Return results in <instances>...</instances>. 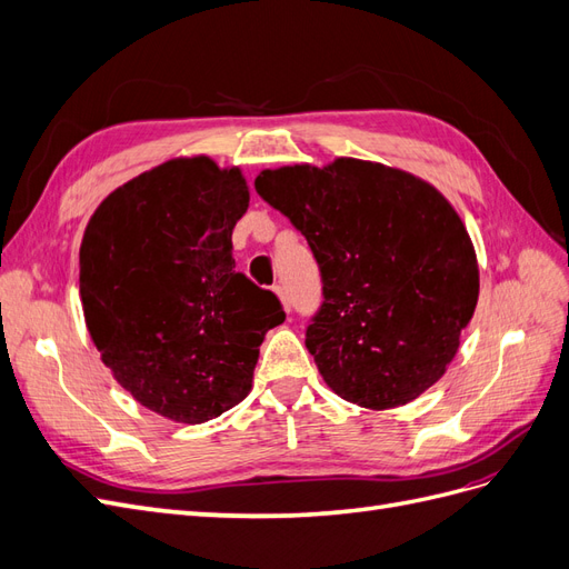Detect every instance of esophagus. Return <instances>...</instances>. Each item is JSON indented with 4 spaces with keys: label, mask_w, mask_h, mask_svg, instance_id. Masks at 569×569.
<instances>
[{
    "label": "esophagus",
    "mask_w": 569,
    "mask_h": 569,
    "mask_svg": "<svg viewBox=\"0 0 569 569\" xmlns=\"http://www.w3.org/2000/svg\"><path fill=\"white\" fill-rule=\"evenodd\" d=\"M274 295L280 297V301H282V306H284V311L289 313V311H291V299H289L287 287H284V284H278V287H274Z\"/></svg>",
    "instance_id": "34e87169"
}]
</instances>
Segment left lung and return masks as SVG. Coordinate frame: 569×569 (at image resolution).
Masks as SVG:
<instances>
[{"label": "left lung", "instance_id": "obj_1", "mask_svg": "<svg viewBox=\"0 0 569 569\" xmlns=\"http://www.w3.org/2000/svg\"><path fill=\"white\" fill-rule=\"evenodd\" d=\"M253 184L320 268L306 347L327 387L372 410L418 399L453 360L479 297L453 206L416 176L358 159L263 170Z\"/></svg>", "mask_w": 569, "mask_h": 569}]
</instances>
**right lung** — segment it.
<instances>
[{"label":"right lung","instance_id":"obj_1","mask_svg":"<svg viewBox=\"0 0 569 569\" xmlns=\"http://www.w3.org/2000/svg\"><path fill=\"white\" fill-rule=\"evenodd\" d=\"M249 206L239 168L176 159L99 203L80 247L84 322L118 385L149 410L199 425L251 389L280 299L234 270Z\"/></svg>","mask_w":569,"mask_h":569}]
</instances>
